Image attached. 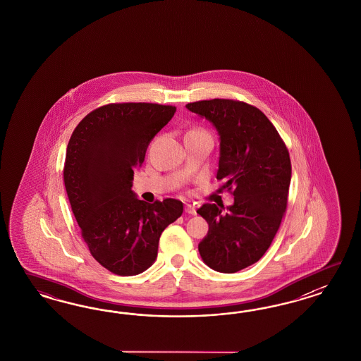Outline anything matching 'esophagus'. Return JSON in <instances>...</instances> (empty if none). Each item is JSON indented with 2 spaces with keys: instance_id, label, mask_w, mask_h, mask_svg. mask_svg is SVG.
<instances>
[{
  "instance_id": "esophagus-1",
  "label": "esophagus",
  "mask_w": 361,
  "mask_h": 361,
  "mask_svg": "<svg viewBox=\"0 0 361 361\" xmlns=\"http://www.w3.org/2000/svg\"><path fill=\"white\" fill-rule=\"evenodd\" d=\"M185 212L188 213V214H192V216H195V214L197 213L195 205H190V204H186Z\"/></svg>"
}]
</instances>
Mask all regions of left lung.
<instances>
[{"label": "left lung", "mask_w": 361, "mask_h": 361, "mask_svg": "<svg viewBox=\"0 0 361 361\" xmlns=\"http://www.w3.org/2000/svg\"><path fill=\"white\" fill-rule=\"evenodd\" d=\"M186 109L219 132L217 178L225 181L224 189H234L228 208L204 204L197 210L209 225L198 252L210 269L237 273L262 258L281 226L291 181L290 154L273 123L247 103L212 99Z\"/></svg>", "instance_id": "obj_1"}]
</instances>
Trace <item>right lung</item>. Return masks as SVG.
<instances>
[{
    "label": "right lung",
    "instance_id": "obj_1",
    "mask_svg": "<svg viewBox=\"0 0 361 361\" xmlns=\"http://www.w3.org/2000/svg\"><path fill=\"white\" fill-rule=\"evenodd\" d=\"M176 107L114 103L94 109L73 132L66 151V192L91 255L118 275H136L157 257L165 228L183 202L148 204L132 190L133 171Z\"/></svg>",
    "mask_w": 361,
    "mask_h": 361
}]
</instances>
